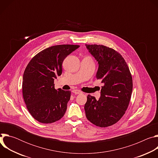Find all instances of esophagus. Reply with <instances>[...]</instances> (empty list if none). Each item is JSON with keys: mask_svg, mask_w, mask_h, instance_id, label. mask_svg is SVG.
Here are the masks:
<instances>
[{"mask_svg": "<svg viewBox=\"0 0 158 158\" xmlns=\"http://www.w3.org/2000/svg\"><path fill=\"white\" fill-rule=\"evenodd\" d=\"M73 93H74L75 94H81V93H82V92H81V91H79V90H77V89L73 90Z\"/></svg>", "mask_w": 158, "mask_h": 158, "instance_id": "esophagus-1", "label": "esophagus"}]
</instances>
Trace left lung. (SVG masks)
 Masks as SVG:
<instances>
[{"label":"left lung","mask_w":158,"mask_h":158,"mask_svg":"<svg viewBox=\"0 0 158 158\" xmlns=\"http://www.w3.org/2000/svg\"><path fill=\"white\" fill-rule=\"evenodd\" d=\"M85 46L98 62L96 78L104 84L99 100L87 96L85 116L97 126L108 127L119 121L127 109L132 91V76L125 60L114 49L103 45Z\"/></svg>","instance_id":"1"}]
</instances>
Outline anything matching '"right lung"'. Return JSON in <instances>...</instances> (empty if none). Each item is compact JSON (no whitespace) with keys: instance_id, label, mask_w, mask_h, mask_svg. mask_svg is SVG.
<instances>
[{"instance_id":"add662e5","label":"right lung","mask_w":158,"mask_h":158,"mask_svg":"<svg viewBox=\"0 0 158 158\" xmlns=\"http://www.w3.org/2000/svg\"><path fill=\"white\" fill-rule=\"evenodd\" d=\"M79 45H57L40 51L29 62L22 79V95L31 116L41 123L60 119L71 98L70 91L56 90L54 79L62 74L65 58Z\"/></svg>"}]
</instances>
